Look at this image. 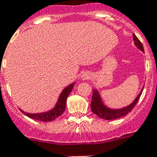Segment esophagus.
Segmentation results:
<instances>
[{"label": "esophagus", "instance_id": "1", "mask_svg": "<svg viewBox=\"0 0 157 157\" xmlns=\"http://www.w3.org/2000/svg\"><path fill=\"white\" fill-rule=\"evenodd\" d=\"M81 77L82 81H87V80L90 79L91 75H90V73L89 72H83Z\"/></svg>", "mask_w": 157, "mask_h": 157}]
</instances>
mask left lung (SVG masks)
<instances>
[{"label": "left lung", "mask_w": 157, "mask_h": 157, "mask_svg": "<svg viewBox=\"0 0 157 157\" xmlns=\"http://www.w3.org/2000/svg\"><path fill=\"white\" fill-rule=\"evenodd\" d=\"M133 41L134 44L136 48L139 50H140L141 52H144V47L141 42L138 39V38L136 36V34H133ZM144 86H143L142 90H140V94L137 95L135 100L132 101L131 104H129L127 106H124L123 108H119V109H114V108H110L105 105L104 101H103L101 94L99 91L97 89L93 90V96H92V101H91V109L94 114L98 115L99 118L105 119V120H114L117 118H122L126 114H127L129 112L132 110L136 103L139 101L140 98L141 94H142L143 90H144Z\"/></svg>", "instance_id": "obj_1"}]
</instances>
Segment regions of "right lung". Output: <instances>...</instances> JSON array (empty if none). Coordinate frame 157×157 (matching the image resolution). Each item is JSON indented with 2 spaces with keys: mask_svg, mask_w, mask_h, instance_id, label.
Listing matches in <instances>:
<instances>
[{
  "mask_svg": "<svg viewBox=\"0 0 157 157\" xmlns=\"http://www.w3.org/2000/svg\"><path fill=\"white\" fill-rule=\"evenodd\" d=\"M75 84H76V82H72V84H70L69 85H67V87L63 89V91L61 92V94H59L58 100H57L54 107L48 110V111L32 114V113H27V112L23 111L21 109H20V110L25 115L30 118L35 119V120L42 121V122H52L60 115H62V114L64 112L67 97L74 87Z\"/></svg>",
  "mask_w": 157,
  "mask_h": 157,
  "instance_id": "right-lung-1",
  "label": "right lung"
}]
</instances>
